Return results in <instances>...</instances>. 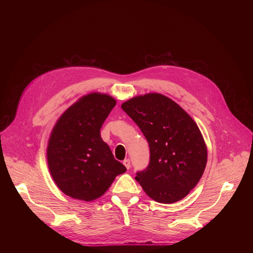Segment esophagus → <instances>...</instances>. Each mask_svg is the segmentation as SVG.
Masks as SVG:
<instances>
[{
	"instance_id": "obj_1",
	"label": "esophagus",
	"mask_w": 253,
	"mask_h": 253,
	"mask_svg": "<svg viewBox=\"0 0 253 253\" xmlns=\"http://www.w3.org/2000/svg\"><path fill=\"white\" fill-rule=\"evenodd\" d=\"M123 164L125 165V167H126L127 169H129V168L131 167V163H130V160H129V159H125V160L123 161Z\"/></svg>"
}]
</instances>
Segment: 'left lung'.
Returning <instances> with one entry per match:
<instances>
[{"mask_svg":"<svg viewBox=\"0 0 253 253\" xmlns=\"http://www.w3.org/2000/svg\"><path fill=\"white\" fill-rule=\"evenodd\" d=\"M121 107L149 144V164L135 179L157 202L184 198L198 183L207 162L196 123L174 101L157 93L132 98Z\"/></svg>","mask_w":253,"mask_h":253,"instance_id":"1","label":"left lung"}]
</instances>
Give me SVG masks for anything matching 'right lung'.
<instances>
[{
	"label": "right lung",
	"instance_id": "right-lung-1",
	"mask_svg": "<svg viewBox=\"0 0 253 253\" xmlns=\"http://www.w3.org/2000/svg\"><path fill=\"white\" fill-rule=\"evenodd\" d=\"M115 105L112 97L92 93L72 105L56 123L47 158L54 181L66 195L92 201L127 170L100 133Z\"/></svg>",
	"mask_w": 253,
	"mask_h": 253
}]
</instances>
